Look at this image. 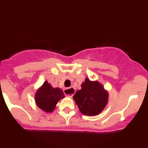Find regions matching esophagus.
Instances as JSON below:
<instances>
[{
    "instance_id": "34e87169",
    "label": "esophagus",
    "mask_w": 148,
    "mask_h": 148,
    "mask_svg": "<svg viewBox=\"0 0 148 148\" xmlns=\"http://www.w3.org/2000/svg\"><path fill=\"white\" fill-rule=\"evenodd\" d=\"M64 92L65 95H66L67 97L72 98L73 96V95L75 94V88H73V87L66 88L64 90Z\"/></svg>"
}]
</instances>
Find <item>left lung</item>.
<instances>
[{
    "label": "left lung",
    "instance_id": "1",
    "mask_svg": "<svg viewBox=\"0 0 148 148\" xmlns=\"http://www.w3.org/2000/svg\"><path fill=\"white\" fill-rule=\"evenodd\" d=\"M73 99L81 113L86 116H96L105 108L108 101V92L99 82L86 78L82 89L73 95Z\"/></svg>",
    "mask_w": 148,
    "mask_h": 148
}]
</instances>
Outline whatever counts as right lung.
Listing matches in <instances>:
<instances>
[{"mask_svg":"<svg viewBox=\"0 0 148 148\" xmlns=\"http://www.w3.org/2000/svg\"><path fill=\"white\" fill-rule=\"evenodd\" d=\"M63 98H64L63 90L58 87L53 88L47 82H44L35 95L38 107L47 113H52L58 101Z\"/></svg>","mask_w":148,"mask_h":148,"instance_id":"obj_1","label":"right lung"}]
</instances>
